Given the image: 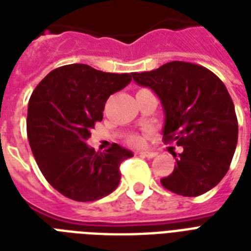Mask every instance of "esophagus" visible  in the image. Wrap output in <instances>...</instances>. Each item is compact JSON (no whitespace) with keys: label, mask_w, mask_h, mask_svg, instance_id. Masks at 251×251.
Wrapping results in <instances>:
<instances>
[{"label":"esophagus","mask_w":251,"mask_h":251,"mask_svg":"<svg viewBox=\"0 0 251 251\" xmlns=\"http://www.w3.org/2000/svg\"><path fill=\"white\" fill-rule=\"evenodd\" d=\"M142 157H147V159H152V157L156 156V152H153V151H141L139 152Z\"/></svg>","instance_id":"esophagus-1"}]
</instances>
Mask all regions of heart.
Masks as SVG:
<instances>
[{"instance_id":"b5f03b06","label":"heart","mask_w":251,"mask_h":251,"mask_svg":"<svg viewBox=\"0 0 251 251\" xmlns=\"http://www.w3.org/2000/svg\"><path fill=\"white\" fill-rule=\"evenodd\" d=\"M129 143L133 146H141L143 143V139L139 135H133V137L129 139Z\"/></svg>"}]
</instances>
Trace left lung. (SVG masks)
I'll return each instance as SVG.
<instances>
[{"instance_id": "8db88e82", "label": "left lung", "mask_w": 251, "mask_h": 251, "mask_svg": "<svg viewBox=\"0 0 251 251\" xmlns=\"http://www.w3.org/2000/svg\"><path fill=\"white\" fill-rule=\"evenodd\" d=\"M133 78L160 99L164 142L183 149L173 155L175 169L161 185L182 197H198L216 186L229 169L238 138L237 116L224 83L208 69L183 61L133 73Z\"/></svg>"}]
</instances>
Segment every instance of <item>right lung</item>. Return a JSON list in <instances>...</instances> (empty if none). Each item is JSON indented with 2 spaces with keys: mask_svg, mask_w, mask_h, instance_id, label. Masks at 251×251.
<instances>
[{
  "mask_svg": "<svg viewBox=\"0 0 251 251\" xmlns=\"http://www.w3.org/2000/svg\"><path fill=\"white\" fill-rule=\"evenodd\" d=\"M131 80L130 74L104 73L84 64L49 73L31 95L27 135L39 169L58 193L92 202L118 186L120 165L133 156L113 143L104 152L86 145L110 95Z\"/></svg>",
  "mask_w": 251,
  "mask_h": 251,
  "instance_id": "1",
  "label": "right lung"
}]
</instances>
